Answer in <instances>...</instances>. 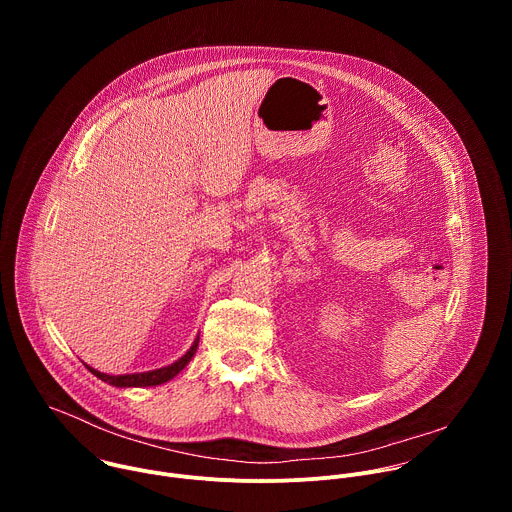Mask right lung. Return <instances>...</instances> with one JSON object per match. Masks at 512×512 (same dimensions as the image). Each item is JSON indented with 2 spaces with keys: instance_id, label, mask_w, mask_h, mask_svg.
Returning <instances> with one entry per match:
<instances>
[{
  "instance_id": "1",
  "label": "right lung",
  "mask_w": 512,
  "mask_h": 512,
  "mask_svg": "<svg viewBox=\"0 0 512 512\" xmlns=\"http://www.w3.org/2000/svg\"><path fill=\"white\" fill-rule=\"evenodd\" d=\"M198 342L200 338L196 336L192 346L186 350V354H182L178 360H174L172 364H168V367H162V369H156V371H148V373H131V375H107V373H101L93 367H89V364H85V367L101 381L113 385V387H119V389H127V387H156V385H164L168 381H172L178 373L184 371L186 364L192 360V356L196 354V348H198Z\"/></svg>"
}]
</instances>
